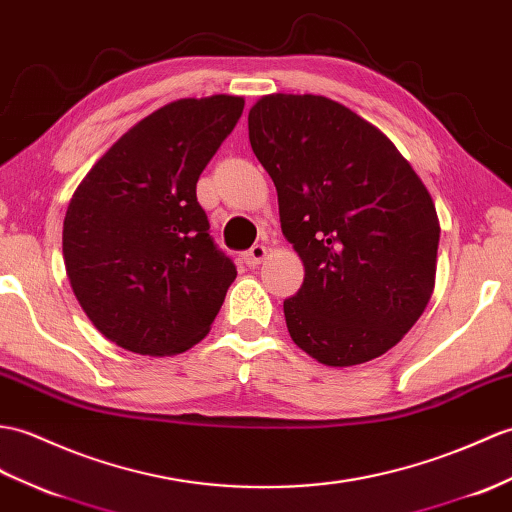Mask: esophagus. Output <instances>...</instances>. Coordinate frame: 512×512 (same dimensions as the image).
Segmentation results:
<instances>
[{
  "label": "esophagus",
  "mask_w": 512,
  "mask_h": 512,
  "mask_svg": "<svg viewBox=\"0 0 512 512\" xmlns=\"http://www.w3.org/2000/svg\"><path fill=\"white\" fill-rule=\"evenodd\" d=\"M266 255H268V248L264 246V244H255L251 251H248L246 255H244V261H246V266H251V268H255V266H259L261 261L266 259Z\"/></svg>",
  "instance_id": "1"
}]
</instances>
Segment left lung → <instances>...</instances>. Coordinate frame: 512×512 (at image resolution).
Returning <instances> with one entry per match:
<instances>
[{
	"label": "left lung",
	"mask_w": 512,
	"mask_h": 512,
	"mask_svg": "<svg viewBox=\"0 0 512 512\" xmlns=\"http://www.w3.org/2000/svg\"><path fill=\"white\" fill-rule=\"evenodd\" d=\"M248 139L305 266L283 301L296 347L327 366L379 358L434 290L441 227L430 192L382 130L323 95H264Z\"/></svg>",
	"instance_id": "8db88e82"
}]
</instances>
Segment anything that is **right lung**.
Returning a JSON list of instances; mask_svg holds the SVG:
<instances>
[{"label": "right lung", "mask_w": 512, "mask_h": 512, "mask_svg": "<svg viewBox=\"0 0 512 512\" xmlns=\"http://www.w3.org/2000/svg\"><path fill=\"white\" fill-rule=\"evenodd\" d=\"M242 111L237 95L165 104L117 139L71 196V290L122 349L183 353L220 312L237 270L209 235L196 183Z\"/></svg>", "instance_id": "obj_1"}]
</instances>
